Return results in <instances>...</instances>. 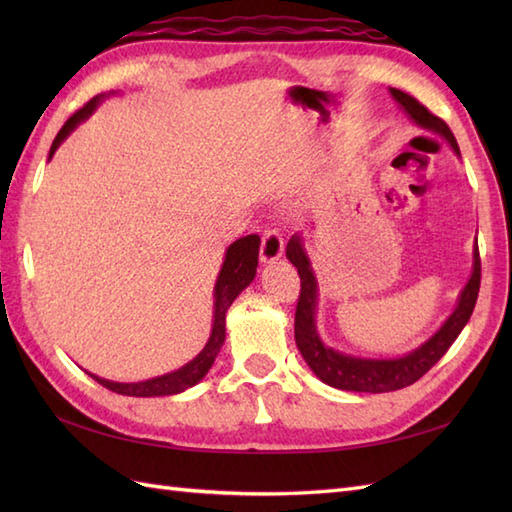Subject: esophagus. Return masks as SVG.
<instances>
[{
	"instance_id": "esophagus-1",
	"label": "esophagus",
	"mask_w": 512,
	"mask_h": 512,
	"mask_svg": "<svg viewBox=\"0 0 512 512\" xmlns=\"http://www.w3.org/2000/svg\"><path fill=\"white\" fill-rule=\"evenodd\" d=\"M284 255V237L275 228H268L262 233V246H259V257L264 264H273Z\"/></svg>"
}]
</instances>
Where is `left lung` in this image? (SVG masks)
I'll return each mask as SVG.
<instances>
[{
  "label": "left lung",
  "instance_id": "obj_1",
  "mask_svg": "<svg viewBox=\"0 0 512 512\" xmlns=\"http://www.w3.org/2000/svg\"><path fill=\"white\" fill-rule=\"evenodd\" d=\"M391 96L400 103L402 110L409 114V118L422 129L442 136L453 147L455 154L460 156V147L455 143V136L449 125L431 114L427 107L418 103L413 96L400 92L396 88L389 90ZM286 257L290 264L297 268L301 277V292L297 301L295 312V341L303 361L308 363L317 378H321L325 385L343 389V391H367V394H385V391H396L402 387H409L422 378L429 369L436 365L440 358L447 354L453 341L469 323L477 292H480V279H482V264H480V250H473V273L469 284L464 286L458 299V308L453 310L451 317L444 321L442 328L424 341L416 350L400 358H361L350 356L343 352H336L332 347L323 345L317 334V325H314V312H317V277L312 273L310 259L303 248L301 237L295 235L286 246Z\"/></svg>",
  "mask_w": 512,
  "mask_h": 512
}]
</instances>
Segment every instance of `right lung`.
I'll use <instances>...</instances> for the list:
<instances>
[{
  "label": "right lung",
  "instance_id": "obj_1",
  "mask_svg": "<svg viewBox=\"0 0 512 512\" xmlns=\"http://www.w3.org/2000/svg\"><path fill=\"white\" fill-rule=\"evenodd\" d=\"M103 101V94L94 96L92 101L85 103L79 112H74L65 125L59 129L57 138L50 147V158L57 147L68 138L74 127L83 123L88 118L96 105ZM257 257H259V235H246L239 237L237 242H233L231 246L226 248V257L220 275H217L215 281V303H213V328H211V336L206 341L204 350L189 361L187 365H182L180 369L165 376H156L149 380H140V383H112V380H105L90 374L96 383H101L103 387H107L110 391H116V394L123 396H138V398H151V396H171V394H180V391L189 389L193 385H198L200 380L209 372L217 352L224 345V336H226V310L231 308V303L235 301V297L242 292L250 281L255 279L257 273Z\"/></svg>",
  "mask_w": 512,
  "mask_h": 512
}]
</instances>
